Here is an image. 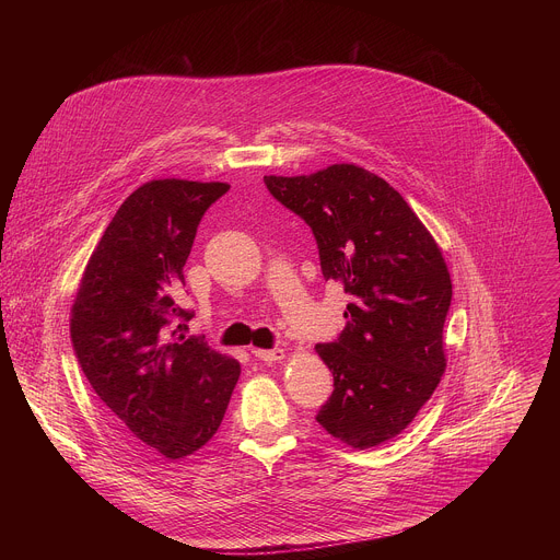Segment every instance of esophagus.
Wrapping results in <instances>:
<instances>
[{
    "label": "esophagus",
    "instance_id": "obj_1",
    "mask_svg": "<svg viewBox=\"0 0 560 560\" xmlns=\"http://www.w3.org/2000/svg\"><path fill=\"white\" fill-rule=\"evenodd\" d=\"M253 354L266 363H277V361H283L285 359V352L281 348H275V350H261V348H253Z\"/></svg>",
    "mask_w": 560,
    "mask_h": 560
}]
</instances>
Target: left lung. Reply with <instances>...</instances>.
<instances>
[{
	"label": "left lung",
	"mask_w": 560,
	"mask_h": 560,
	"mask_svg": "<svg viewBox=\"0 0 560 560\" xmlns=\"http://www.w3.org/2000/svg\"><path fill=\"white\" fill-rule=\"evenodd\" d=\"M264 182L305 219L326 281L352 299L339 341L314 348L335 376L316 421L354 450L376 447L415 421L447 368L452 279L443 253L408 201L361 166Z\"/></svg>",
	"instance_id": "obj_1"
}]
</instances>
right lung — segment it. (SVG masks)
<instances>
[{"label":"right lung","mask_w":560,"mask_h":560,"mask_svg":"<svg viewBox=\"0 0 560 560\" xmlns=\"http://www.w3.org/2000/svg\"><path fill=\"white\" fill-rule=\"evenodd\" d=\"M223 182L152 179L115 212L70 307V339L110 423L171 460L219 430L242 365L199 337L177 296L197 225Z\"/></svg>","instance_id":"1"}]
</instances>
